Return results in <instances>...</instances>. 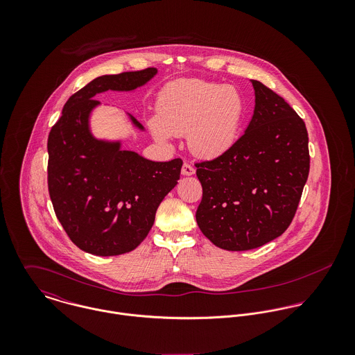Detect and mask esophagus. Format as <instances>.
I'll list each match as a JSON object with an SVG mask.
<instances>
[{
    "label": "esophagus",
    "mask_w": 355,
    "mask_h": 355,
    "mask_svg": "<svg viewBox=\"0 0 355 355\" xmlns=\"http://www.w3.org/2000/svg\"><path fill=\"white\" fill-rule=\"evenodd\" d=\"M196 173V169L193 168V165H190L189 162H184L182 166V175L183 176H191Z\"/></svg>",
    "instance_id": "esophagus-1"
}]
</instances>
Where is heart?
Returning <instances> with one entry per match:
<instances>
[{"mask_svg": "<svg viewBox=\"0 0 355 355\" xmlns=\"http://www.w3.org/2000/svg\"><path fill=\"white\" fill-rule=\"evenodd\" d=\"M245 116L246 100L238 87L183 79L159 93L157 116L149 119L148 125L161 144L187 134L190 152L213 159L236 144Z\"/></svg>", "mask_w": 355, "mask_h": 355, "instance_id": "b5f03b06", "label": "heart"}]
</instances>
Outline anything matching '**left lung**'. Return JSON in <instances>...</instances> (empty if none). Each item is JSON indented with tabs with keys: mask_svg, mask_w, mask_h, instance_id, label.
I'll return each instance as SVG.
<instances>
[{
	"mask_svg": "<svg viewBox=\"0 0 355 355\" xmlns=\"http://www.w3.org/2000/svg\"><path fill=\"white\" fill-rule=\"evenodd\" d=\"M254 113L231 150L196 164L202 184L197 223L217 248L257 249L291 224L309 176V138L304 120L258 80Z\"/></svg>",
	"mask_w": 355,
	"mask_h": 355,
	"instance_id": "left-lung-1",
	"label": "left lung"
}]
</instances>
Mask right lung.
Returning <instances> with one entry per match:
<instances>
[{
    "instance_id": "right-lung-1",
    "label": "right lung",
    "mask_w": 355,
    "mask_h": 355,
    "mask_svg": "<svg viewBox=\"0 0 355 355\" xmlns=\"http://www.w3.org/2000/svg\"><path fill=\"white\" fill-rule=\"evenodd\" d=\"M155 68L103 75L69 97L48 139V186L58 221L86 253L109 257L137 249L152 230L155 211L178 184L183 161H150L121 149V141L93 135L90 117L97 94L134 92ZM132 125H144L127 113Z\"/></svg>"
}]
</instances>
